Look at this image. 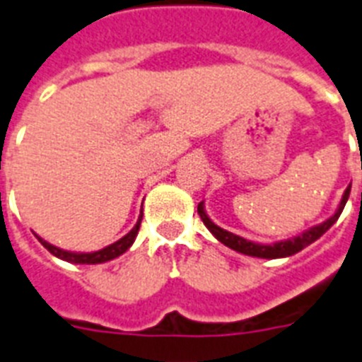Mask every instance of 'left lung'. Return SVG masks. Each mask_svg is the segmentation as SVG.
<instances>
[{
	"label": "left lung",
	"mask_w": 362,
	"mask_h": 362,
	"mask_svg": "<svg viewBox=\"0 0 362 362\" xmlns=\"http://www.w3.org/2000/svg\"><path fill=\"white\" fill-rule=\"evenodd\" d=\"M349 192H351V184L348 186V189L344 192L342 195V201L338 204V209L334 210V214L331 218H327L325 221H321L317 226L314 227H308L306 231H303L300 235L293 238H287V240H278V242H272V244H259V242H253V240H247L244 237H238L235 233L227 231V229H221L220 226H216L214 221L210 220L209 214H206V210H204V203H199L197 206V212L201 216V220L203 223L206 226L214 238L223 244V246L231 247L235 252L238 253H244V255H250V257H259V259H281V257H291L295 253H298L300 250H304L306 246H310L312 242H315L320 237H323L329 229H331L337 220L340 218L342 214L344 206L348 203L349 199Z\"/></svg>",
	"instance_id": "1"
}]
</instances>
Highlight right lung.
I'll use <instances>...</instances> for the list:
<instances>
[{
	"label": "right lung",
	"instance_id": "1",
	"mask_svg": "<svg viewBox=\"0 0 362 362\" xmlns=\"http://www.w3.org/2000/svg\"><path fill=\"white\" fill-rule=\"evenodd\" d=\"M141 220H142V212L139 216V220H136L135 227L131 229L127 235L120 238V240L112 242L109 246L101 247V250H95V252H69V250H64V247H58L47 242L45 238H41L39 235H35L37 240L41 242L42 246L47 247L48 252L56 255L58 259H64L67 263H75V264H99V263H107V261H112V259L120 257L122 253H125L133 246V242L136 238V233H139V227H141Z\"/></svg>",
	"mask_w": 362,
	"mask_h": 362
}]
</instances>
